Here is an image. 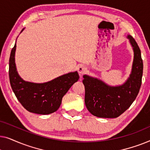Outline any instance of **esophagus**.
Masks as SVG:
<instances>
[{
    "label": "esophagus",
    "instance_id": "1",
    "mask_svg": "<svg viewBox=\"0 0 150 150\" xmlns=\"http://www.w3.org/2000/svg\"><path fill=\"white\" fill-rule=\"evenodd\" d=\"M77 69L80 76H83L87 71V68H86V67L83 66V65H80V66L78 67Z\"/></svg>",
    "mask_w": 150,
    "mask_h": 150
}]
</instances>
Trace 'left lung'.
Instances as JSON below:
<instances>
[{
	"label": "left lung",
	"mask_w": 150,
	"mask_h": 150,
	"mask_svg": "<svg viewBox=\"0 0 150 150\" xmlns=\"http://www.w3.org/2000/svg\"><path fill=\"white\" fill-rule=\"evenodd\" d=\"M134 51L132 71L130 77L122 85L110 86L101 80L83 76L85 103L94 116L102 118H116L130 107L136 99L141 85L143 64L140 48L131 35H128Z\"/></svg>",
	"instance_id": "1"
}]
</instances>
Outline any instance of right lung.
I'll list each match as a JSON object with an SVG mask.
<instances>
[{"mask_svg": "<svg viewBox=\"0 0 150 150\" xmlns=\"http://www.w3.org/2000/svg\"><path fill=\"white\" fill-rule=\"evenodd\" d=\"M16 42L10 54L9 76L12 90L18 101L25 109L33 113L48 115L57 111L63 96L79 81V74L77 71L70 72L44 83L24 81L16 70Z\"/></svg>", "mask_w": 150, "mask_h": 150, "instance_id": "obj_1", "label": "right lung"}]
</instances>
